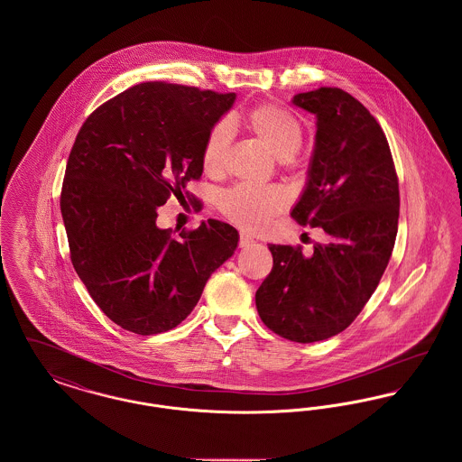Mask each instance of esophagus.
<instances>
[{
  "label": "esophagus",
  "mask_w": 462,
  "mask_h": 462,
  "mask_svg": "<svg viewBox=\"0 0 462 462\" xmlns=\"http://www.w3.org/2000/svg\"><path fill=\"white\" fill-rule=\"evenodd\" d=\"M253 237L251 236H247V234H241V239H239V245L241 247H247V245H251L253 244Z\"/></svg>",
  "instance_id": "34e87169"
}]
</instances>
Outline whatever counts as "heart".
<instances>
[{
    "mask_svg": "<svg viewBox=\"0 0 462 462\" xmlns=\"http://www.w3.org/2000/svg\"><path fill=\"white\" fill-rule=\"evenodd\" d=\"M242 126L253 133L279 161H289L303 143L301 123L286 109L277 106H260L241 116ZM232 140L228 123H217L202 143L200 162L206 173L217 175L225 168ZM286 194L277 187L237 185L220 199L223 215L245 230L258 232L286 208Z\"/></svg>",
    "mask_w": 462,
    "mask_h": 462,
    "instance_id": "b5f03b06",
    "label": "heart"
}]
</instances>
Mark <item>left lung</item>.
<instances>
[{
    "mask_svg": "<svg viewBox=\"0 0 462 462\" xmlns=\"http://www.w3.org/2000/svg\"><path fill=\"white\" fill-rule=\"evenodd\" d=\"M317 119L307 185L291 211L328 239L301 247L268 244L273 268L256 291L268 329L296 341H324L346 329L379 284L398 230V178L388 140L350 93L319 88L292 97Z\"/></svg>",
    "mask_w": 462,
    "mask_h": 462,
    "instance_id": "left-lung-1",
    "label": "left lung"
}]
</instances>
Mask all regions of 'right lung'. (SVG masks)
<instances>
[{"mask_svg":"<svg viewBox=\"0 0 462 462\" xmlns=\"http://www.w3.org/2000/svg\"><path fill=\"white\" fill-rule=\"evenodd\" d=\"M234 102L236 93L142 83L100 106L76 136L60 196L70 260L123 329L176 328L239 244L223 221L178 237L155 223L157 208L202 175V143Z\"/></svg>","mask_w":462,"mask_h":462,"instance_id":"add662e5","label":"right lung"}]
</instances>
